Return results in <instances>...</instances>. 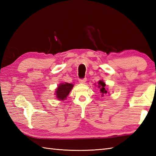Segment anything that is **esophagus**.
I'll return each mask as SVG.
<instances>
[{
	"mask_svg": "<svg viewBox=\"0 0 156 156\" xmlns=\"http://www.w3.org/2000/svg\"><path fill=\"white\" fill-rule=\"evenodd\" d=\"M79 82H80V83H85L86 82H87V78H80V79H79Z\"/></svg>",
	"mask_w": 156,
	"mask_h": 156,
	"instance_id": "esophagus-1",
	"label": "esophagus"
}]
</instances>
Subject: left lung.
<instances>
[{
  "label": "left lung",
  "mask_w": 156,
  "mask_h": 156,
  "mask_svg": "<svg viewBox=\"0 0 156 156\" xmlns=\"http://www.w3.org/2000/svg\"><path fill=\"white\" fill-rule=\"evenodd\" d=\"M98 84H100V86H99V88H101V93L102 94V95H103L104 94H105V93H107V90H106V89H105V86H106V84H105V82H102V81H99L98 82Z\"/></svg>",
  "instance_id": "1"
}]
</instances>
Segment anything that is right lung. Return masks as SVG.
<instances>
[{"instance_id":"1","label":"right lung","mask_w":156,"mask_h":156,"mask_svg":"<svg viewBox=\"0 0 156 156\" xmlns=\"http://www.w3.org/2000/svg\"><path fill=\"white\" fill-rule=\"evenodd\" d=\"M74 85L67 83V82H66L65 84H60L58 86V88L56 89V97L59 100H64L68 97Z\"/></svg>"}]
</instances>
